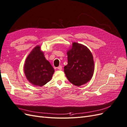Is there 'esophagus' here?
Segmentation results:
<instances>
[{
  "mask_svg": "<svg viewBox=\"0 0 127 127\" xmlns=\"http://www.w3.org/2000/svg\"><path fill=\"white\" fill-rule=\"evenodd\" d=\"M57 68H58V70H62L63 67H62V66H59Z\"/></svg>",
  "mask_w": 127,
  "mask_h": 127,
  "instance_id": "obj_1",
  "label": "esophagus"
}]
</instances>
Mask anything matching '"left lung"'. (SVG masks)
Wrapping results in <instances>:
<instances>
[{
    "instance_id": "8db88e82",
    "label": "left lung",
    "mask_w": 127,
    "mask_h": 127,
    "mask_svg": "<svg viewBox=\"0 0 127 127\" xmlns=\"http://www.w3.org/2000/svg\"><path fill=\"white\" fill-rule=\"evenodd\" d=\"M67 56L68 64L64 67V71L69 81L77 86L89 82L94 71L93 57L90 50L74 42Z\"/></svg>"
}]
</instances>
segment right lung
I'll list each match as a JSON object with an SVG mask.
<instances>
[{"label": "right lung", "mask_w": 127, "mask_h": 127, "mask_svg": "<svg viewBox=\"0 0 127 127\" xmlns=\"http://www.w3.org/2000/svg\"><path fill=\"white\" fill-rule=\"evenodd\" d=\"M24 71L27 79L33 85L38 86H42L49 82L55 72L39 45L34 48L26 58Z\"/></svg>", "instance_id": "add662e5"}]
</instances>
